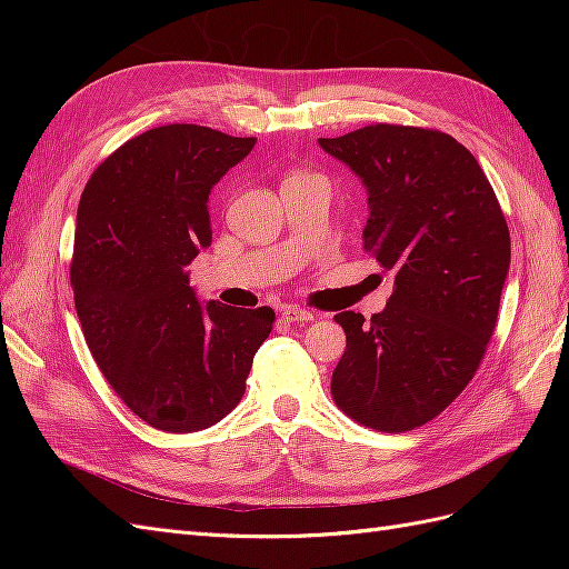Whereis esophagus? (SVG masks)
<instances>
[{
  "instance_id": "34e87169",
  "label": "esophagus",
  "mask_w": 569,
  "mask_h": 569,
  "mask_svg": "<svg viewBox=\"0 0 569 569\" xmlns=\"http://www.w3.org/2000/svg\"><path fill=\"white\" fill-rule=\"evenodd\" d=\"M282 318L287 322H311L316 316L313 311H308V308H301V306H287L282 311Z\"/></svg>"
}]
</instances>
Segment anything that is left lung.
<instances>
[{"label": "left lung", "instance_id": "obj_1", "mask_svg": "<svg viewBox=\"0 0 569 569\" xmlns=\"http://www.w3.org/2000/svg\"><path fill=\"white\" fill-rule=\"evenodd\" d=\"M318 142L363 180V249L393 270L382 313L335 316L347 351L332 399L358 425L408 432L449 408L487 353L510 268L508 222L477 159L441 130L375 123Z\"/></svg>", "mask_w": 569, "mask_h": 569}]
</instances>
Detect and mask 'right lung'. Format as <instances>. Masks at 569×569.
I'll use <instances>...</instances> for the list:
<instances>
[{"label":"right lung","mask_w":569,"mask_h":569,"mask_svg":"<svg viewBox=\"0 0 569 569\" xmlns=\"http://www.w3.org/2000/svg\"><path fill=\"white\" fill-rule=\"evenodd\" d=\"M253 144L161 126L120 144L82 189L71 261L82 335L123 403L163 432L226 418L272 330L268 306H201L184 270L211 244L213 184Z\"/></svg>","instance_id":"obj_1"}]
</instances>
